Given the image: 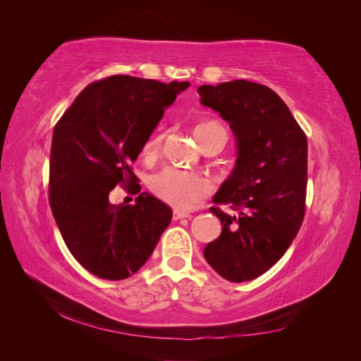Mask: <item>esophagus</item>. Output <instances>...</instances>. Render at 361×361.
Instances as JSON below:
<instances>
[{
    "mask_svg": "<svg viewBox=\"0 0 361 361\" xmlns=\"http://www.w3.org/2000/svg\"><path fill=\"white\" fill-rule=\"evenodd\" d=\"M190 216H191V214H188V212L174 211V214H173V220H174V221H178V220H182V218H190Z\"/></svg>",
    "mask_w": 361,
    "mask_h": 361,
    "instance_id": "esophagus-1",
    "label": "esophagus"
}]
</instances>
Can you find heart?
<instances>
[{"mask_svg":"<svg viewBox=\"0 0 361 361\" xmlns=\"http://www.w3.org/2000/svg\"><path fill=\"white\" fill-rule=\"evenodd\" d=\"M194 135L202 149L216 141L224 146L227 141L226 129L215 120L199 123L194 128ZM162 138L164 133L161 129L152 134L145 145V155H155L161 147ZM149 188L162 202L179 211H188L197 206L211 192L212 185L197 173L167 167L150 178Z\"/></svg>","mask_w":361,"mask_h":361,"instance_id":"obj_1","label":"heart"}]
</instances>
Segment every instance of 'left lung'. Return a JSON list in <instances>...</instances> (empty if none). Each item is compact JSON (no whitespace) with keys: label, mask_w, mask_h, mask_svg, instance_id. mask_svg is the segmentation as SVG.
<instances>
[{"label":"left lung","mask_w":361,"mask_h":361,"mask_svg":"<svg viewBox=\"0 0 361 361\" xmlns=\"http://www.w3.org/2000/svg\"><path fill=\"white\" fill-rule=\"evenodd\" d=\"M200 102L231 123L238 161L211 207L223 232L204 259L223 279L241 283L274 267L297 236L305 214L307 137L281 97L245 80L200 85ZM228 204L240 214H226Z\"/></svg>","instance_id":"obj_1"}]
</instances>
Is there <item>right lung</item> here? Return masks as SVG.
<instances>
[{
  "label": "right lung",
  "instance_id": "1",
  "mask_svg": "<svg viewBox=\"0 0 361 361\" xmlns=\"http://www.w3.org/2000/svg\"><path fill=\"white\" fill-rule=\"evenodd\" d=\"M188 85L106 76L87 85L54 128L51 211L72 256L96 277L135 274L171 221L167 204L140 192L133 164L164 108ZM117 184L139 195L135 205L109 203Z\"/></svg>",
  "mask_w": 361,
  "mask_h": 361
}]
</instances>
